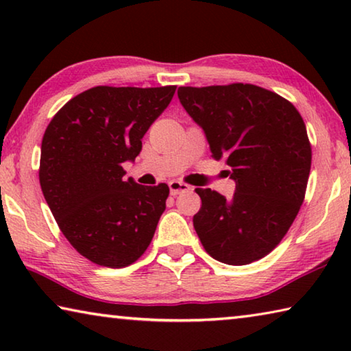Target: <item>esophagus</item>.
<instances>
[{"label":"esophagus","mask_w":351,"mask_h":351,"mask_svg":"<svg viewBox=\"0 0 351 351\" xmlns=\"http://www.w3.org/2000/svg\"><path fill=\"white\" fill-rule=\"evenodd\" d=\"M169 189H170L171 195H180V193H184V192H189L190 186L186 182H182V181H170Z\"/></svg>","instance_id":"esophagus-1"}]
</instances>
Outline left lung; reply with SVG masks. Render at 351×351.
<instances>
[{
    "label": "left lung",
    "mask_w": 351,
    "mask_h": 351,
    "mask_svg": "<svg viewBox=\"0 0 351 351\" xmlns=\"http://www.w3.org/2000/svg\"><path fill=\"white\" fill-rule=\"evenodd\" d=\"M178 97L235 181L230 199L195 189L201 243L226 265L260 260L282 241L304 203L311 169L304 119L287 99L249 83L181 86Z\"/></svg>",
    "instance_id": "1"
}]
</instances>
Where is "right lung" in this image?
<instances>
[{"label":"right lung","instance_id":"add662e5","mask_svg":"<svg viewBox=\"0 0 351 351\" xmlns=\"http://www.w3.org/2000/svg\"><path fill=\"white\" fill-rule=\"evenodd\" d=\"M176 86H96L71 99L41 141L40 186L58 228L93 263H134L156 230L167 184L125 181L142 138L167 108Z\"/></svg>","mask_w":351,"mask_h":351}]
</instances>
